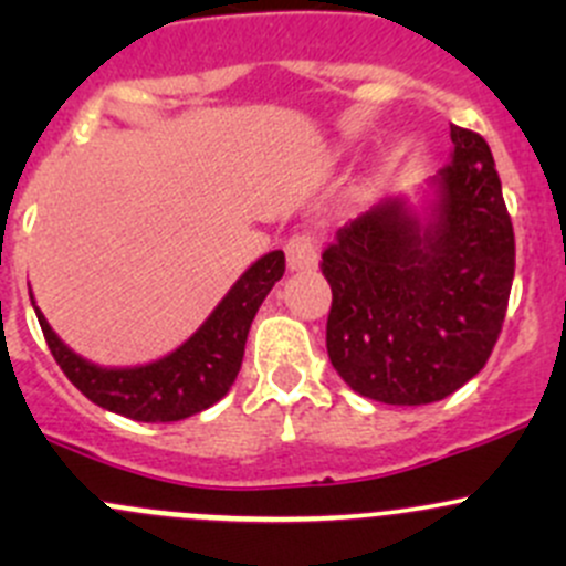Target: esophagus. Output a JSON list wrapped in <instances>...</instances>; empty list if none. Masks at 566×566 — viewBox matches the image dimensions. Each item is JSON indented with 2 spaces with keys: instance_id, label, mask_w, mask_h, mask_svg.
Returning <instances> with one entry per match:
<instances>
[{
  "instance_id": "1",
  "label": "esophagus",
  "mask_w": 566,
  "mask_h": 566,
  "mask_svg": "<svg viewBox=\"0 0 566 566\" xmlns=\"http://www.w3.org/2000/svg\"><path fill=\"white\" fill-rule=\"evenodd\" d=\"M284 254H287V268L290 271H312L317 265V243L315 238L306 235V232H298L287 241L284 247Z\"/></svg>"
}]
</instances>
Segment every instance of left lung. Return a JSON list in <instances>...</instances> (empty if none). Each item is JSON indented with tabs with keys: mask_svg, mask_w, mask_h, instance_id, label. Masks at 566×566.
Returning <instances> with one entry per match:
<instances>
[{
	"mask_svg": "<svg viewBox=\"0 0 566 566\" xmlns=\"http://www.w3.org/2000/svg\"><path fill=\"white\" fill-rule=\"evenodd\" d=\"M452 161L336 232L323 251L325 347L339 378L386 405H430L488 364L515 279V232L488 142L452 125Z\"/></svg>",
	"mask_w": 566,
	"mask_h": 566,
	"instance_id": "8db88e82",
	"label": "left lung"
}]
</instances>
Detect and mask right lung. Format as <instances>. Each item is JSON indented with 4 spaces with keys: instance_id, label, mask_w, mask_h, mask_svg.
<instances>
[{
    "instance_id": "add662e5",
    "label": "right lung",
    "mask_w": 566,
    "mask_h": 566,
    "mask_svg": "<svg viewBox=\"0 0 566 566\" xmlns=\"http://www.w3.org/2000/svg\"><path fill=\"white\" fill-rule=\"evenodd\" d=\"M284 273V251H268L241 273L208 319L167 356L136 367H101L65 345L32 306L51 356L73 386L101 408L134 421H180L219 402L241 373L256 310Z\"/></svg>"
}]
</instances>
